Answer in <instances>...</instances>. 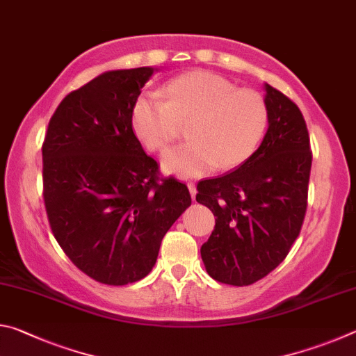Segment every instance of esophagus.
Instances as JSON below:
<instances>
[{"mask_svg": "<svg viewBox=\"0 0 356 356\" xmlns=\"http://www.w3.org/2000/svg\"><path fill=\"white\" fill-rule=\"evenodd\" d=\"M186 186H188L191 197H193V200H195V196H196V185H195V182H188V184H186Z\"/></svg>", "mask_w": 356, "mask_h": 356, "instance_id": "1", "label": "esophagus"}]
</instances>
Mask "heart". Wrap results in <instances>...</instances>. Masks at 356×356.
Here are the masks:
<instances>
[{
	"label": "heart",
	"instance_id": "1",
	"mask_svg": "<svg viewBox=\"0 0 356 356\" xmlns=\"http://www.w3.org/2000/svg\"><path fill=\"white\" fill-rule=\"evenodd\" d=\"M191 122V141L168 150L166 172L200 177L232 170L256 152L268 127V106L252 89L212 72H188L168 81L159 94H143L134 106V125L147 149L161 152Z\"/></svg>",
	"mask_w": 356,
	"mask_h": 356
}]
</instances>
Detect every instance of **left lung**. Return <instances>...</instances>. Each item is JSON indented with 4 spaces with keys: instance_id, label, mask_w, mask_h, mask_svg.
<instances>
[{
    "instance_id": "obj_1",
    "label": "left lung",
    "mask_w": 356,
    "mask_h": 356,
    "mask_svg": "<svg viewBox=\"0 0 356 356\" xmlns=\"http://www.w3.org/2000/svg\"><path fill=\"white\" fill-rule=\"evenodd\" d=\"M268 130L236 171L197 184L196 201L212 210L215 229L201 246L213 280L250 286L284 261L308 207L312 163L300 108L265 84Z\"/></svg>"
}]
</instances>
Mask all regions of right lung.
I'll list each match as a JSON object with an SVG mask.
<instances>
[{
  "instance_id": "1",
  "label": "right lung",
  "mask_w": 356,
  "mask_h": 356,
  "mask_svg": "<svg viewBox=\"0 0 356 356\" xmlns=\"http://www.w3.org/2000/svg\"><path fill=\"white\" fill-rule=\"evenodd\" d=\"M152 74V67L111 70L72 91L42 144L53 236L102 284L147 276L168 229L191 204L185 184L159 176L134 131V106Z\"/></svg>"
}]
</instances>
